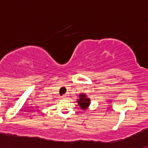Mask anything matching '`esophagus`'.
<instances>
[{
	"mask_svg": "<svg viewBox=\"0 0 148 148\" xmlns=\"http://www.w3.org/2000/svg\"><path fill=\"white\" fill-rule=\"evenodd\" d=\"M68 96H69V95H68L67 94H64V95L62 96V98L63 99H68Z\"/></svg>",
	"mask_w": 148,
	"mask_h": 148,
	"instance_id": "34e87169",
	"label": "esophagus"
}]
</instances>
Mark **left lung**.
Here are the masks:
<instances>
[{
    "label": "left lung",
    "mask_w": 148,
    "mask_h": 148,
    "mask_svg": "<svg viewBox=\"0 0 148 148\" xmlns=\"http://www.w3.org/2000/svg\"><path fill=\"white\" fill-rule=\"evenodd\" d=\"M79 96L80 97H79V99L78 100V104H79V106H80L82 109L85 110L88 107L89 104H90V100L89 99H87L86 95H84V94H82Z\"/></svg>",
    "instance_id": "left-lung-1"
}]
</instances>
